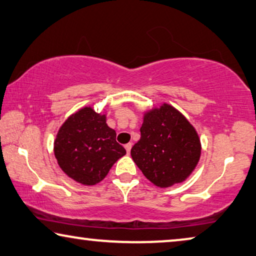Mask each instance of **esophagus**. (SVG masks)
I'll list each match as a JSON object with an SVG mask.
<instances>
[{"label":"esophagus","mask_w":256,"mask_h":256,"mask_svg":"<svg viewBox=\"0 0 256 256\" xmlns=\"http://www.w3.org/2000/svg\"><path fill=\"white\" fill-rule=\"evenodd\" d=\"M131 148H132V144L131 142H128V144H125V150H126L128 152H130V150H131Z\"/></svg>","instance_id":"obj_1"}]
</instances>
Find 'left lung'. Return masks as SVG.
Wrapping results in <instances>:
<instances>
[{"label":"left lung","instance_id":"obj_1","mask_svg":"<svg viewBox=\"0 0 256 256\" xmlns=\"http://www.w3.org/2000/svg\"><path fill=\"white\" fill-rule=\"evenodd\" d=\"M131 150L144 176L160 188L182 182L199 162L201 144L190 122L169 104L147 112Z\"/></svg>","mask_w":256,"mask_h":256}]
</instances>
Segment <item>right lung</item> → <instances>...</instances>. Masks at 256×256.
Wrapping results in <instances>:
<instances>
[{
  "label": "right lung",
  "mask_w": 256,
  "mask_h": 256,
  "mask_svg": "<svg viewBox=\"0 0 256 256\" xmlns=\"http://www.w3.org/2000/svg\"><path fill=\"white\" fill-rule=\"evenodd\" d=\"M54 152L60 169L82 185L101 182L114 163L126 154L116 141L115 130L106 125V116L90 106L66 120L56 136Z\"/></svg>",
  "instance_id": "add662e5"
}]
</instances>
